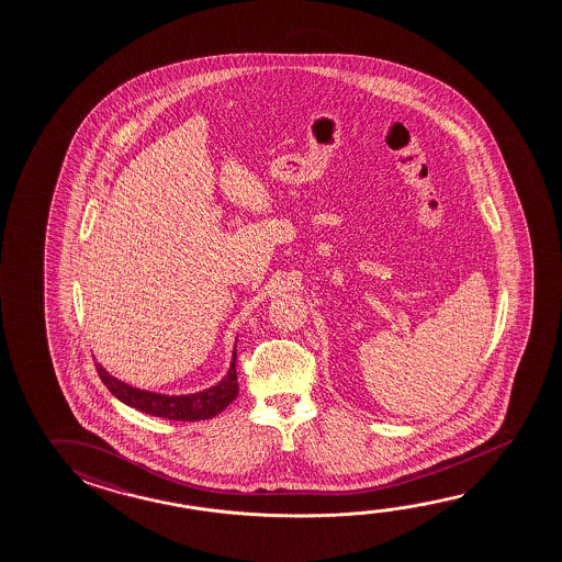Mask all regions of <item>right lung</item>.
Here are the masks:
<instances>
[{
  "mask_svg": "<svg viewBox=\"0 0 562 562\" xmlns=\"http://www.w3.org/2000/svg\"><path fill=\"white\" fill-rule=\"evenodd\" d=\"M235 362H237V350L233 352V362L227 376L223 378L217 386L207 387L203 392L188 394V396H162L155 392H145V390L123 384L117 378L108 374L100 364L95 370L113 396L143 414L166 417L175 422H200V419H210L222 414L223 409L239 394Z\"/></svg>",
  "mask_w": 562,
  "mask_h": 562,
  "instance_id": "obj_1",
  "label": "right lung"
}]
</instances>
